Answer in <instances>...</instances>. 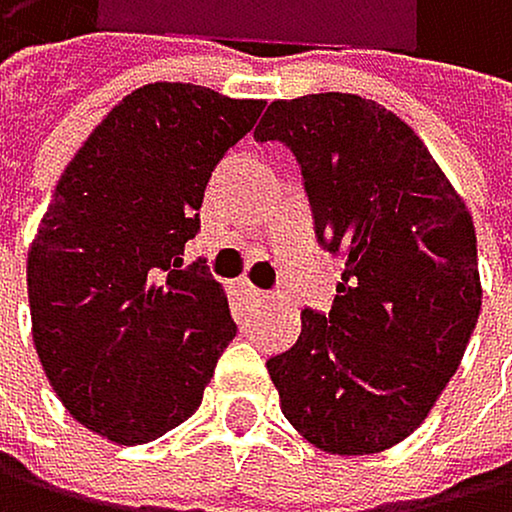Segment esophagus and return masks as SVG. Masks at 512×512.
<instances>
[{
    "label": "esophagus",
    "mask_w": 512,
    "mask_h": 512,
    "mask_svg": "<svg viewBox=\"0 0 512 512\" xmlns=\"http://www.w3.org/2000/svg\"><path fill=\"white\" fill-rule=\"evenodd\" d=\"M242 292H245L248 302H264L267 299V292H261L258 286H251V283H242Z\"/></svg>",
    "instance_id": "obj_1"
}]
</instances>
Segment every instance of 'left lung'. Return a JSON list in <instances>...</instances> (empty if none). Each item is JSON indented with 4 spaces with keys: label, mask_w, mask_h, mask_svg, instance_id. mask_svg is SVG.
Here are the masks:
<instances>
[{
    "label": "left lung",
    "mask_w": 512,
    "mask_h": 512,
    "mask_svg": "<svg viewBox=\"0 0 512 512\" xmlns=\"http://www.w3.org/2000/svg\"><path fill=\"white\" fill-rule=\"evenodd\" d=\"M254 138L295 153L318 242L346 261L327 318L305 308L295 346L267 362L280 409L324 453L390 450L428 418L482 311L472 213L374 100H273Z\"/></svg>",
    "instance_id": "1"
}]
</instances>
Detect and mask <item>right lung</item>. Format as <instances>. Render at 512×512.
I'll return each instance as SVG.
<instances>
[{
  "instance_id": "1",
  "label": "right lung",
  "mask_w": 512,
  "mask_h": 512,
  "mask_svg": "<svg viewBox=\"0 0 512 512\" xmlns=\"http://www.w3.org/2000/svg\"><path fill=\"white\" fill-rule=\"evenodd\" d=\"M264 100L144 84L62 172L27 251L30 333L75 422L147 444L201 406L235 324L223 286L182 267L204 188Z\"/></svg>"
}]
</instances>
